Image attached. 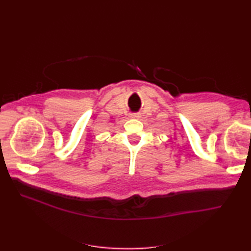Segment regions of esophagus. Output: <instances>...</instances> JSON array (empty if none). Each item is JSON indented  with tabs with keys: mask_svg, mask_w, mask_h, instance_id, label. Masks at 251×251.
<instances>
[{
	"mask_svg": "<svg viewBox=\"0 0 251 251\" xmlns=\"http://www.w3.org/2000/svg\"><path fill=\"white\" fill-rule=\"evenodd\" d=\"M139 114H131V118H138Z\"/></svg>",
	"mask_w": 251,
	"mask_h": 251,
	"instance_id": "1",
	"label": "esophagus"
}]
</instances>
